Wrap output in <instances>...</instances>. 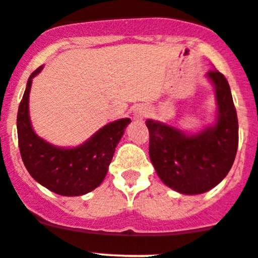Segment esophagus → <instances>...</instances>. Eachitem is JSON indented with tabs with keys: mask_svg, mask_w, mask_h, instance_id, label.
<instances>
[{
	"mask_svg": "<svg viewBox=\"0 0 258 258\" xmlns=\"http://www.w3.org/2000/svg\"><path fill=\"white\" fill-rule=\"evenodd\" d=\"M148 114H149V109H148L147 105H138L135 106L134 110H133V118L135 119V120L140 121L143 120V119L145 118V116H148Z\"/></svg>",
	"mask_w": 258,
	"mask_h": 258,
	"instance_id": "obj_1",
	"label": "esophagus"
}]
</instances>
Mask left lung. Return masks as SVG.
<instances>
[{"label": "left lung", "mask_w": 258, "mask_h": 258, "mask_svg": "<svg viewBox=\"0 0 258 258\" xmlns=\"http://www.w3.org/2000/svg\"><path fill=\"white\" fill-rule=\"evenodd\" d=\"M207 76L216 89L218 105L213 126L195 135L154 120H147L149 157L165 185L183 195H201L228 174L238 147V119L228 81L217 70Z\"/></svg>", "instance_id": "obj_1"}]
</instances>
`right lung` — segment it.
I'll use <instances>...</instances> for the list:
<instances>
[{
	"label": "right lung",
	"mask_w": 258,
	"mask_h": 258,
	"mask_svg": "<svg viewBox=\"0 0 258 258\" xmlns=\"http://www.w3.org/2000/svg\"><path fill=\"white\" fill-rule=\"evenodd\" d=\"M42 66L30 75L17 113V137L22 162L36 182L60 196H83L100 185L124 129L130 119H119L106 124L84 144L76 148H58L35 134L29 115V95L32 78Z\"/></svg>",
	"instance_id": "1"
}]
</instances>
